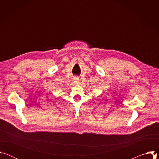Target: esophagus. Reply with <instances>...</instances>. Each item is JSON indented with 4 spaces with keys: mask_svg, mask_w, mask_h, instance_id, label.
Wrapping results in <instances>:
<instances>
[{
    "mask_svg": "<svg viewBox=\"0 0 159 159\" xmlns=\"http://www.w3.org/2000/svg\"><path fill=\"white\" fill-rule=\"evenodd\" d=\"M74 82L76 83V84H79V77H75L74 78Z\"/></svg>",
    "mask_w": 159,
    "mask_h": 159,
    "instance_id": "obj_1",
    "label": "esophagus"
}]
</instances>
